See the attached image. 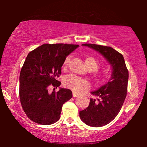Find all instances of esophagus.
I'll list each match as a JSON object with an SVG mask.
<instances>
[{
  "label": "esophagus",
  "instance_id": "34e87169",
  "mask_svg": "<svg viewBox=\"0 0 147 147\" xmlns=\"http://www.w3.org/2000/svg\"><path fill=\"white\" fill-rule=\"evenodd\" d=\"M72 96H73V97H78V95H77V94H76V93H75V92H73V93H72Z\"/></svg>",
  "mask_w": 147,
  "mask_h": 147
}]
</instances>
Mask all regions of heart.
Listing matches in <instances>:
<instances>
[{"label": "heart", "instance_id": "b5f03b06", "mask_svg": "<svg viewBox=\"0 0 147 147\" xmlns=\"http://www.w3.org/2000/svg\"><path fill=\"white\" fill-rule=\"evenodd\" d=\"M70 57L68 56L65 58L63 63V68H65L68 66ZM85 63L87 68L90 70L94 71V77L99 82H106L111 78L112 73L109 70H105L103 71L98 72L99 63L94 57L88 56L86 58ZM63 85L67 88L70 89L76 93H80L83 91L90 88V83L86 80L77 77L75 75H68L63 79Z\"/></svg>", "mask_w": 147, "mask_h": 147}]
</instances>
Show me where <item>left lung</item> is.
Here are the masks:
<instances>
[{"label":"left lung","mask_w":147,"mask_h":147,"mask_svg":"<svg viewBox=\"0 0 147 147\" xmlns=\"http://www.w3.org/2000/svg\"><path fill=\"white\" fill-rule=\"evenodd\" d=\"M82 45L99 52L112 66L110 80L98 90L91 92L96 98L90 99L89 106L79 111V117L85 124L100 127L113 120L122 109L127 93L129 71L123 55L111 47L91 43Z\"/></svg>","instance_id":"obj_1"}]
</instances>
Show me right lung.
Returning <instances> with one entry per match:
<instances>
[{
  "mask_svg": "<svg viewBox=\"0 0 147 147\" xmlns=\"http://www.w3.org/2000/svg\"><path fill=\"white\" fill-rule=\"evenodd\" d=\"M78 45L55 43L43 44L30 52L21 73L19 97L26 115L33 122L49 125L59 119L62 106L72 97L67 88L52 93L48 87L57 88L61 85L57 79L66 57L78 48Z\"/></svg>",
  "mask_w": 147,
  "mask_h": 147,
  "instance_id": "1",
  "label": "right lung"
}]
</instances>
